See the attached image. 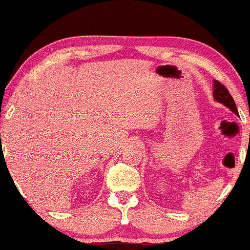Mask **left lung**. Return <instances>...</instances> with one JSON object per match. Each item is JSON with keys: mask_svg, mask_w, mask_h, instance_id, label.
<instances>
[{"mask_svg": "<svg viewBox=\"0 0 250 250\" xmlns=\"http://www.w3.org/2000/svg\"><path fill=\"white\" fill-rule=\"evenodd\" d=\"M213 88H214L213 97L215 101L222 103V104L226 105L227 108L230 109L235 115L239 116V111H237L236 104H235L233 97H231L230 94H229L228 89H227L223 84H221L219 81H215V80L213 82Z\"/></svg>", "mask_w": 250, "mask_h": 250, "instance_id": "obj_1", "label": "left lung"}]
</instances>
